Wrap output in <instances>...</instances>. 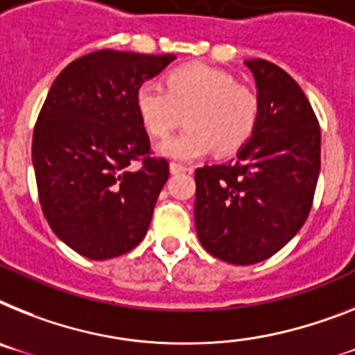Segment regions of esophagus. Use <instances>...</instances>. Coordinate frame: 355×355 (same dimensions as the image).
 <instances>
[{"mask_svg": "<svg viewBox=\"0 0 355 355\" xmlns=\"http://www.w3.org/2000/svg\"><path fill=\"white\" fill-rule=\"evenodd\" d=\"M169 171H171L173 175H178V173H184V171H187V168H186V166H184V164L171 162V164H169Z\"/></svg>", "mask_w": 355, "mask_h": 355, "instance_id": "obj_1", "label": "esophagus"}]
</instances>
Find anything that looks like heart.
Wrapping results in <instances>:
<instances>
[{
	"label": "heart",
	"mask_w": 355,
	"mask_h": 355,
	"mask_svg": "<svg viewBox=\"0 0 355 355\" xmlns=\"http://www.w3.org/2000/svg\"><path fill=\"white\" fill-rule=\"evenodd\" d=\"M137 113L146 132L166 139L182 122L189 128L159 146V153L193 160L211 153L229 155L242 148L260 117V99L229 71L187 64L168 73L164 86L146 81L137 88Z\"/></svg>",
	"instance_id": "heart-1"
}]
</instances>
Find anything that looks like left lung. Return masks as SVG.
<instances>
[{
  "instance_id": "left-lung-1",
  "label": "left lung",
  "mask_w": 355,
  "mask_h": 355,
  "mask_svg": "<svg viewBox=\"0 0 355 355\" xmlns=\"http://www.w3.org/2000/svg\"><path fill=\"white\" fill-rule=\"evenodd\" d=\"M260 117L236 159L195 171V225L209 254L233 265L263 261L287 245L311 213L321 166V130L287 71L245 61Z\"/></svg>"
}]
</instances>
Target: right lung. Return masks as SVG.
I'll list each match as a JSON object with an SVG mask.
<instances>
[{"label":"right lung","instance_id":"1","mask_svg":"<svg viewBox=\"0 0 355 355\" xmlns=\"http://www.w3.org/2000/svg\"><path fill=\"white\" fill-rule=\"evenodd\" d=\"M173 59L86 53L55 77L44 99L32 139L41 209L58 238L90 260L132 251L148 233L169 164L151 157L135 94Z\"/></svg>","mask_w":355,"mask_h":355}]
</instances>
